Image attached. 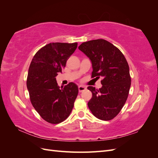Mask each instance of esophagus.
Wrapping results in <instances>:
<instances>
[{
  "mask_svg": "<svg viewBox=\"0 0 158 158\" xmlns=\"http://www.w3.org/2000/svg\"><path fill=\"white\" fill-rule=\"evenodd\" d=\"M85 89H86V88L85 86H83V85H80V86H78L79 92H82L83 91H85Z\"/></svg>",
  "mask_w": 158,
  "mask_h": 158,
  "instance_id": "34e87169",
  "label": "esophagus"
}]
</instances>
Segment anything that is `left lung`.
Here are the masks:
<instances>
[{
	"instance_id": "obj_1",
	"label": "left lung",
	"mask_w": 158,
	"mask_h": 158,
	"mask_svg": "<svg viewBox=\"0 0 158 158\" xmlns=\"http://www.w3.org/2000/svg\"><path fill=\"white\" fill-rule=\"evenodd\" d=\"M78 49L92 62V78H103L101 88L88 87L92 93L88 107L98 118L111 120L125 105L131 84L125 57L117 47L102 39L84 42Z\"/></svg>"
}]
</instances>
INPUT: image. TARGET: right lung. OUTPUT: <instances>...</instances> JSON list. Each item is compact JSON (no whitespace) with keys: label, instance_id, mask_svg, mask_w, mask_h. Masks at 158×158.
<instances>
[{"label":"right lung","instance_id":"1","mask_svg":"<svg viewBox=\"0 0 158 158\" xmlns=\"http://www.w3.org/2000/svg\"><path fill=\"white\" fill-rule=\"evenodd\" d=\"M77 43H51L38 51L31 62L27 88L33 107L51 124L64 121L70 115L78 94L77 85L70 82L60 89L56 76L77 48Z\"/></svg>","mask_w":158,"mask_h":158}]
</instances>
